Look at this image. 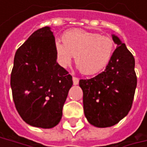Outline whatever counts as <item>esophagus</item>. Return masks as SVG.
I'll use <instances>...</instances> for the list:
<instances>
[{"instance_id":"1","label":"esophagus","mask_w":147,"mask_h":147,"mask_svg":"<svg viewBox=\"0 0 147 147\" xmlns=\"http://www.w3.org/2000/svg\"><path fill=\"white\" fill-rule=\"evenodd\" d=\"M72 80H73L74 85H77V84L79 83V79H78L76 76H73V77H72Z\"/></svg>"}]
</instances>
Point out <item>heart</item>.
Returning a JSON list of instances; mask_svg holds the SVG:
<instances>
[{
  "mask_svg": "<svg viewBox=\"0 0 147 147\" xmlns=\"http://www.w3.org/2000/svg\"><path fill=\"white\" fill-rule=\"evenodd\" d=\"M62 42H56L54 45L59 65L68 66L76 56V64L84 75L101 71L110 63L115 49L111 37L84 30L66 31L62 36Z\"/></svg>",
  "mask_w": 147,
  "mask_h": 147,
  "instance_id": "obj_1",
  "label": "heart"
}]
</instances>
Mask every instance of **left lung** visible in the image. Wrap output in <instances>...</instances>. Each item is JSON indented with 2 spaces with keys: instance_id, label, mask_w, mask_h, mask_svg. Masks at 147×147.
I'll return each instance as SVG.
<instances>
[{
  "instance_id": "obj_1",
  "label": "left lung",
  "mask_w": 147,
  "mask_h": 147,
  "mask_svg": "<svg viewBox=\"0 0 147 147\" xmlns=\"http://www.w3.org/2000/svg\"><path fill=\"white\" fill-rule=\"evenodd\" d=\"M117 47L105 70L90 79H81L84 114L99 128L117 124L132 107L137 85L134 58L120 39L112 35Z\"/></svg>"
}]
</instances>
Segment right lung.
<instances>
[{"label":"right lung","mask_w":147,"mask_h":147,"mask_svg":"<svg viewBox=\"0 0 147 147\" xmlns=\"http://www.w3.org/2000/svg\"><path fill=\"white\" fill-rule=\"evenodd\" d=\"M55 39L50 28L36 30L18 47L11 73L15 107L28 124L51 129L62 117V110L73 82L56 61Z\"/></svg>","instance_id":"obj_1"}]
</instances>
